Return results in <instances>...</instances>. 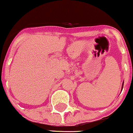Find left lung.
Wrapping results in <instances>:
<instances>
[{"instance_id":"8db88e82","label":"left lung","mask_w":133,"mask_h":133,"mask_svg":"<svg viewBox=\"0 0 133 133\" xmlns=\"http://www.w3.org/2000/svg\"><path fill=\"white\" fill-rule=\"evenodd\" d=\"M123 83H124V82H123V83H122V89H123Z\"/></svg>"}]
</instances>
